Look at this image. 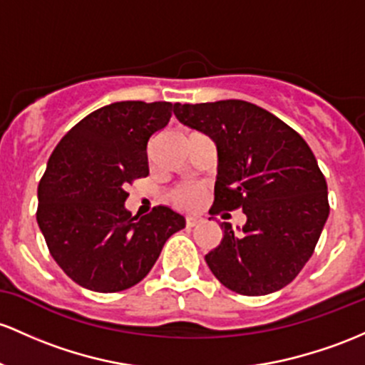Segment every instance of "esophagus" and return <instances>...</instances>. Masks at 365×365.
<instances>
[{
    "instance_id": "obj_1",
    "label": "esophagus",
    "mask_w": 365,
    "mask_h": 365,
    "mask_svg": "<svg viewBox=\"0 0 365 365\" xmlns=\"http://www.w3.org/2000/svg\"><path fill=\"white\" fill-rule=\"evenodd\" d=\"M201 222H202L201 216H187V218H185L187 227H195L197 223H201Z\"/></svg>"
}]
</instances>
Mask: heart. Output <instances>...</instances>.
I'll return each instance as SVG.
<instances>
[{
  "label": "heart",
  "instance_id": "b5f03b06",
  "mask_svg": "<svg viewBox=\"0 0 365 365\" xmlns=\"http://www.w3.org/2000/svg\"><path fill=\"white\" fill-rule=\"evenodd\" d=\"M201 197L202 192L195 189V187H180V189H176L173 192V195H171V199H173L176 206L185 207V210H192V207L197 206V204L201 202Z\"/></svg>",
  "mask_w": 365,
  "mask_h": 365
}]
</instances>
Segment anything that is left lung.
Here are the masks:
<instances>
[{
	"label": "left lung",
	"instance_id": "obj_1",
	"mask_svg": "<svg viewBox=\"0 0 365 365\" xmlns=\"http://www.w3.org/2000/svg\"><path fill=\"white\" fill-rule=\"evenodd\" d=\"M175 115L216 143L210 215L242 207L247 218L239 232L220 225L222 241L206 255L210 270L244 296L282 289L314 255L329 216L327 183L314 152L293 128L244 100L175 103Z\"/></svg>",
	"mask_w": 365,
	"mask_h": 365
}]
</instances>
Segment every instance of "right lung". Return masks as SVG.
<instances>
[{
	"label": "right lung",
	"instance_id": "add662e5",
	"mask_svg": "<svg viewBox=\"0 0 365 365\" xmlns=\"http://www.w3.org/2000/svg\"><path fill=\"white\" fill-rule=\"evenodd\" d=\"M170 102H115L91 112L55 147L38 185V225L50 255L79 286L118 293L145 277L164 242L185 227L171 207H124L149 175L147 143L170 123Z\"/></svg>",
	"mask_w": 365,
	"mask_h": 365
}]
</instances>
